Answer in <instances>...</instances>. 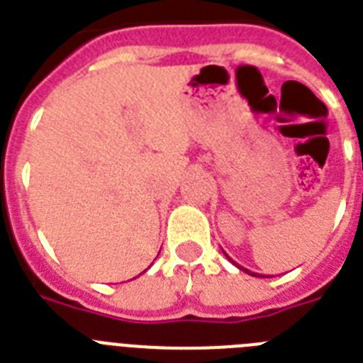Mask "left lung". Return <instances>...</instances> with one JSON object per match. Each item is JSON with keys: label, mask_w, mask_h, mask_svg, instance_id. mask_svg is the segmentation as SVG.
<instances>
[{"label": "left lung", "mask_w": 363, "mask_h": 363, "mask_svg": "<svg viewBox=\"0 0 363 363\" xmlns=\"http://www.w3.org/2000/svg\"><path fill=\"white\" fill-rule=\"evenodd\" d=\"M223 255H225V256H227V258H229V259H230V256H229V255H227V252H223ZM230 262H233V264H234V265H236V267H238V269H242V271H245V272H247V274H251V277H258V274H256V272L249 271V269H243V267H242V265H238V264H236V262H234V259H230ZM258 278H259V277H258Z\"/></svg>", "instance_id": "left-lung-1"}]
</instances>
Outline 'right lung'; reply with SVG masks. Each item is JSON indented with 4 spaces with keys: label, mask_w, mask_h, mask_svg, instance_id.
<instances>
[{
    "label": "right lung",
    "mask_w": 363,
    "mask_h": 363,
    "mask_svg": "<svg viewBox=\"0 0 363 363\" xmlns=\"http://www.w3.org/2000/svg\"><path fill=\"white\" fill-rule=\"evenodd\" d=\"M143 272H145V271H143Z\"/></svg>",
    "instance_id": "add662e5"
}]
</instances>
